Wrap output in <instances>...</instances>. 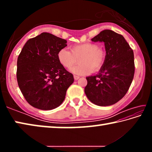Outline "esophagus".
Listing matches in <instances>:
<instances>
[{"mask_svg": "<svg viewBox=\"0 0 152 152\" xmlns=\"http://www.w3.org/2000/svg\"><path fill=\"white\" fill-rule=\"evenodd\" d=\"M74 78L75 80H78L80 78V77L78 76H74Z\"/></svg>", "mask_w": 152, "mask_h": 152, "instance_id": "34e87169", "label": "esophagus"}]
</instances>
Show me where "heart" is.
<instances>
[{"label":"heart","instance_id":"heart-1","mask_svg":"<svg viewBox=\"0 0 152 152\" xmlns=\"http://www.w3.org/2000/svg\"><path fill=\"white\" fill-rule=\"evenodd\" d=\"M58 60L62 66L70 68L77 63L79 59L80 64L70 70L71 72L77 75H86L101 69L105 61V51L94 43H86L74 45L71 51L62 48L58 51Z\"/></svg>","mask_w":152,"mask_h":152}]
</instances>
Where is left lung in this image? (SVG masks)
<instances>
[{"label":"left lung","instance_id":"left-lung-1","mask_svg":"<svg viewBox=\"0 0 152 152\" xmlns=\"http://www.w3.org/2000/svg\"><path fill=\"white\" fill-rule=\"evenodd\" d=\"M104 42L106 58L99 74L86 77L84 92L92 103L106 107L114 104L127 93L134 76V55L123 36L103 30L91 39Z\"/></svg>","mask_w":152,"mask_h":152}]
</instances>
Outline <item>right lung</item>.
<instances>
[{
    "mask_svg": "<svg viewBox=\"0 0 152 152\" xmlns=\"http://www.w3.org/2000/svg\"><path fill=\"white\" fill-rule=\"evenodd\" d=\"M66 40L42 33L27 41L17 59V79L25 99L41 110L56 109L74 82L72 74L59 62L58 53Z\"/></svg>",
    "mask_w": 152,
    "mask_h": 152,
    "instance_id": "1",
    "label": "right lung"
}]
</instances>
